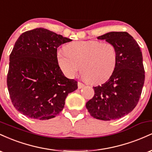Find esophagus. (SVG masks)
Instances as JSON below:
<instances>
[{
	"instance_id": "obj_1",
	"label": "esophagus",
	"mask_w": 152,
	"mask_h": 152,
	"mask_svg": "<svg viewBox=\"0 0 152 152\" xmlns=\"http://www.w3.org/2000/svg\"><path fill=\"white\" fill-rule=\"evenodd\" d=\"M83 87H84V84L81 83V82H78V88L80 89V88H82Z\"/></svg>"
}]
</instances>
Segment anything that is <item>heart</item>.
<instances>
[{
    "label": "heart",
    "mask_w": 152,
    "mask_h": 152,
    "mask_svg": "<svg viewBox=\"0 0 152 152\" xmlns=\"http://www.w3.org/2000/svg\"><path fill=\"white\" fill-rule=\"evenodd\" d=\"M117 56L113 43L96 40L70 43L56 53L59 67L67 77H75L81 68L82 77L91 83H101L112 75Z\"/></svg>",
    "instance_id": "b5f03b06"
}]
</instances>
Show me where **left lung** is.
<instances>
[{
    "instance_id": "left-lung-1",
    "label": "left lung",
    "mask_w": 152,
    "mask_h": 152,
    "mask_svg": "<svg viewBox=\"0 0 152 152\" xmlns=\"http://www.w3.org/2000/svg\"><path fill=\"white\" fill-rule=\"evenodd\" d=\"M116 47V68L109 79L94 87V96L86 104L90 115L97 119H118L133 110L139 102L144 83L142 53L127 32H109L97 37Z\"/></svg>"
}]
</instances>
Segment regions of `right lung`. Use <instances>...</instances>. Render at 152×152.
<instances>
[{
	"label": "right lung",
	"mask_w": 152,
	"mask_h": 152,
	"mask_svg": "<svg viewBox=\"0 0 152 152\" xmlns=\"http://www.w3.org/2000/svg\"><path fill=\"white\" fill-rule=\"evenodd\" d=\"M48 29L37 28L19 36L10 55L7 86L13 106L34 119L54 118L64 109L68 94L77 81L63 74L57 48L70 42Z\"/></svg>",
	"instance_id": "add662e5"
}]
</instances>
